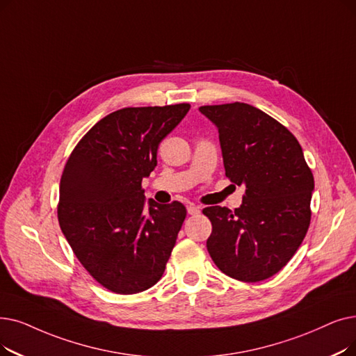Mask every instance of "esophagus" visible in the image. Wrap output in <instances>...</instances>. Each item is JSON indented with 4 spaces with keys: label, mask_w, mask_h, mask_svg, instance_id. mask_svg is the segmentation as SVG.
<instances>
[{
    "label": "esophagus",
    "mask_w": 356,
    "mask_h": 356,
    "mask_svg": "<svg viewBox=\"0 0 356 356\" xmlns=\"http://www.w3.org/2000/svg\"><path fill=\"white\" fill-rule=\"evenodd\" d=\"M200 212V207H196L193 204H189L188 205V213L189 215H197Z\"/></svg>",
    "instance_id": "1"
}]
</instances>
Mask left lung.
Masks as SVG:
<instances>
[{
    "label": "left lung",
    "instance_id": "obj_1",
    "mask_svg": "<svg viewBox=\"0 0 356 356\" xmlns=\"http://www.w3.org/2000/svg\"><path fill=\"white\" fill-rule=\"evenodd\" d=\"M218 128L225 176L245 188L243 205L208 207L207 249L221 272L260 282L280 272L312 221L314 177L302 148L282 123L247 103L200 106Z\"/></svg>",
    "mask_w": 356,
    "mask_h": 356
}]
</instances>
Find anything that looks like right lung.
I'll return each instance as SVG.
<instances>
[{
	"instance_id": "add662e5",
	"label": "right lung",
	"mask_w": 356,
	"mask_h": 356,
	"mask_svg": "<svg viewBox=\"0 0 356 356\" xmlns=\"http://www.w3.org/2000/svg\"><path fill=\"white\" fill-rule=\"evenodd\" d=\"M189 103L125 107L100 119L75 145L59 183L58 221L84 269L115 293L156 285L186 208L145 205L143 179L157 165L160 143Z\"/></svg>"
}]
</instances>
